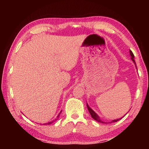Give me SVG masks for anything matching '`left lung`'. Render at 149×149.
<instances>
[{
  "label": "left lung",
  "instance_id": "obj_1",
  "mask_svg": "<svg viewBox=\"0 0 149 149\" xmlns=\"http://www.w3.org/2000/svg\"><path fill=\"white\" fill-rule=\"evenodd\" d=\"M130 52L131 56H132V57H131V58H132V60H133V62H134L135 64L136 65V63H135V60H134V59H133V58H134V54H133V53L132 52V50H130ZM136 68H137V66H136ZM87 107L88 110H89V113H90L91 116V117L93 118V119L95 120L96 121H97L98 122L104 123V122H103L102 120H100L99 116H98L97 114H96V113L94 112V111H93V110L91 109V108L89 107V105H88L87 104ZM120 120H121V118H119V119H117V120H112V122H111V123H112V122H118V121H119Z\"/></svg>",
  "mask_w": 149,
  "mask_h": 149
}]
</instances>
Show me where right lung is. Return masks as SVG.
<instances>
[{
  "mask_svg": "<svg viewBox=\"0 0 149 149\" xmlns=\"http://www.w3.org/2000/svg\"><path fill=\"white\" fill-rule=\"evenodd\" d=\"M61 112H62V111H61ZM61 112H60V113H61ZM60 114H58V116H57V118H56V119H55L54 121H52V122H49V123H45V125H49V124H50V123H53L54 122H55V121H56L58 119V118H59V116H60Z\"/></svg>",
  "mask_w": 149,
  "mask_h": 149,
  "instance_id": "right-lung-1",
  "label": "right lung"
}]
</instances>
